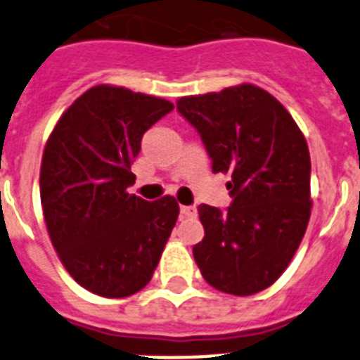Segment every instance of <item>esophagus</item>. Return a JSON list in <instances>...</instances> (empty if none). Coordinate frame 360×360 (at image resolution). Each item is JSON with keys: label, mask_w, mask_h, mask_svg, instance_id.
I'll return each instance as SVG.
<instances>
[{"label": "esophagus", "mask_w": 360, "mask_h": 360, "mask_svg": "<svg viewBox=\"0 0 360 360\" xmlns=\"http://www.w3.org/2000/svg\"><path fill=\"white\" fill-rule=\"evenodd\" d=\"M181 214L185 217H195V214H198V210H195V207H186V205H183V207L179 208Z\"/></svg>", "instance_id": "34e87169"}]
</instances>
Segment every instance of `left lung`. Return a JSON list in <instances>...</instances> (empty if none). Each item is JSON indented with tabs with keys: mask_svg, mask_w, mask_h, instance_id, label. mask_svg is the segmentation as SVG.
<instances>
[{
	"mask_svg": "<svg viewBox=\"0 0 360 360\" xmlns=\"http://www.w3.org/2000/svg\"><path fill=\"white\" fill-rule=\"evenodd\" d=\"M177 111L201 135L214 174H229L231 207L199 205V271L217 291L249 297L291 264L311 216L306 137L271 93L252 84L183 96Z\"/></svg>",
	"mask_w": 360,
	"mask_h": 360,
	"instance_id": "obj_1",
	"label": "left lung"
}]
</instances>
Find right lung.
Returning a JSON list of instances; mask_svg holds the SVG:
<instances>
[{
	"label": "right lung",
	"mask_w": 360,
	"mask_h": 360,
	"mask_svg": "<svg viewBox=\"0 0 360 360\" xmlns=\"http://www.w3.org/2000/svg\"><path fill=\"white\" fill-rule=\"evenodd\" d=\"M172 110L159 96L102 84L78 96L47 139L40 168L47 232L75 282L98 297L141 291L177 221L172 195L150 203L128 194L144 131Z\"/></svg>",
	"instance_id": "right-lung-1"
}]
</instances>
